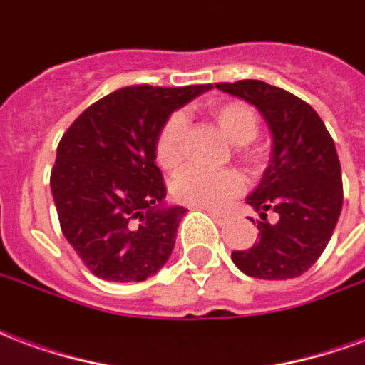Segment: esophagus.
<instances>
[{"label": "esophagus", "mask_w": 365, "mask_h": 365, "mask_svg": "<svg viewBox=\"0 0 365 365\" xmlns=\"http://www.w3.org/2000/svg\"><path fill=\"white\" fill-rule=\"evenodd\" d=\"M197 209H203V210H207V212H209L210 217L215 218V220H217L218 224H222L224 215H222V212H220V210H217V209H210V207H197Z\"/></svg>", "instance_id": "34e87169"}]
</instances>
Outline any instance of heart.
I'll list each match as a JSON object with an SVG mask.
<instances>
[{
    "instance_id": "b5f03b06",
    "label": "heart",
    "mask_w": 365,
    "mask_h": 365,
    "mask_svg": "<svg viewBox=\"0 0 365 365\" xmlns=\"http://www.w3.org/2000/svg\"><path fill=\"white\" fill-rule=\"evenodd\" d=\"M209 112L220 131L228 137V141L237 145V156L250 164L257 162L259 153L250 147V143L259 133V120L253 108L240 100H220L210 104ZM183 137L185 118L175 112L162 123L155 143L156 164L164 172H174L182 164ZM170 190L178 203L215 209L222 207L244 190V182L234 170L209 172L201 168H185L175 175Z\"/></svg>"
}]
</instances>
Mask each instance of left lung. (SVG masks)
Returning a JSON list of instances; mask_svg holds the SVG:
<instances>
[{
	"label": "left lung",
	"mask_w": 365,
	"mask_h": 365,
	"mask_svg": "<svg viewBox=\"0 0 365 365\" xmlns=\"http://www.w3.org/2000/svg\"><path fill=\"white\" fill-rule=\"evenodd\" d=\"M217 88L253 104L272 135L271 164L245 201L261 217L259 236L247 250L232 251V261L253 279H296L321 257L341 217L342 174L333 137L317 112L284 88L253 79L217 83ZM269 210L277 212V223L266 220Z\"/></svg>",
	"instance_id": "8db88e82"
}]
</instances>
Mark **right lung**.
Masks as SVG:
<instances>
[{
  "instance_id": "right-lung-1",
  "label": "right lung",
  "mask_w": 365,
  "mask_h": 365,
  "mask_svg": "<svg viewBox=\"0 0 365 365\" xmlns=\"http://www.w3.org/2000/svg\"><path fill=\"white\" fill-rule=\"evenodd\" d=\"M209 88L123 86L63 133L50 187L61 232L94 277L141 282L168 261L187 209L164 205L155 143L170 114Z\"/></svg>"
}]
</instances>
